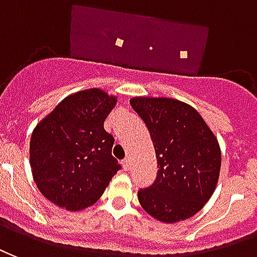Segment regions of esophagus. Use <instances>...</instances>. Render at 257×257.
Here are the masks:
<instances>
[{
	"mask_svg": "<svg viewBox=\"0 0 257 257\" xmlns=\"http://www.w3.org/2000/svg\"><path fill=\"white\" fill-rule=\"evenodd\" d=\"M130 167H131L130 159H124V160H123V168H124L126 171H128V170H130Z\"/></svg>",
	"mask_w": 257,
	"mask_h": 257,
	"instance_id": "obj_1",
	"label": "esophagus"
}]
</instances>
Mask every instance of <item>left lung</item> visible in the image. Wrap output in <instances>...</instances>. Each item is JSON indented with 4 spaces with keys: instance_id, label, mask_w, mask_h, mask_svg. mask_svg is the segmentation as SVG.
Instances as JSON below:
<instances>
[{
    "instance_id": "obj_1",
    "label": "left lung",
    "mask_w": 257,
    "mask_h": 257,
    "mask_svg": "<svg viewBox=\"0 0 257 257\" xmlns=\"http://www.w3.org/2000/svg\"><path fill=\"white\" fill-rule=\"evenodd\" d=\"M130 104L147 124L157 159V177L138 190L141 207L160 222L192 218L212 196L220 148L201 115L182 101L134 97Z\"/></svg>"
}]
</instances>
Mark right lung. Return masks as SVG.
<instances>
[{
  "label": "right lung",
  "mask_w": 257,
  "mask_h": 257,
  "mask_svg": "<svg viewBox=\"0 0 257 257\" xmlns=\"http://www.w3.org/2000/svg\"><path fill=\"white\" fill-rule=\"evenodd\" d=\"M116 101L100 89L82 90L65 97L34 128V181L56 205L69 211L93 205L121 168L112 156L115 138L104 128Z\"/></svg>",
  "instance_id": "1"
}]
</instances>
